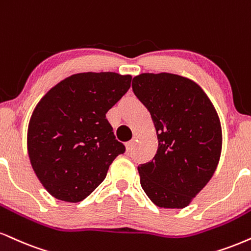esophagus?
<instances>
[{
    "instance_id": "34e87169",
    "label": "esophagus",
    "mask_w": 251,
    "mask_h": 251,
    "mask_svg": "<svg viewBox=\"0 0 251 251\" xmlns=\"http://www.w3.org/2000/svg\"><path fill=\"white\" fill-rule=\"evenodd\" d=\"M134 143H135V140L133 139V140H129L128 143H126V144H125V146H126V151H127V152H131L132 149H133V145H134Z\"/></svg>"
}]
</instances>
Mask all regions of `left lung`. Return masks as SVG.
I'll list each match as a JSON object with an SVG mask.
<instances>
[{
    "instance_id": "obj_1",
    "label": "left lung",
    "mask_w": 251,
    "mask_h": 251,
    "mask_svg": "<svg viewBox=\"0 0 251 251\" xmlns=\"http://www.w3.org/2000/svg\"><path fill=\"white\" fill-rule=\"evenodd\" d=\"M132 90L151 113L159 143L154 158L139 165L141 187L158 207L185 208L219 164V116L203 90L177 75L141 74Z\"/></svg>"
}]
</instances>
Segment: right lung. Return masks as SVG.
Listing matches in <instances>:
<instances>
[{
  "instance_id": "1",
  "label": "right lung",
  "mask_w": 251,
  "mask_h": 251,
  "mask_svg": "<svg viewBox=\"0 0 251 251\" xmlns=\"http://www.w3.org/2000/svg\"><path fill=\"white\" fill-rule=\"evenodd\" d=\"M131 80L129 75L116 72L72 75L35 107L28 128L30 162L56 199L84 200L104 181L113 160L125 153L106 112L128 91Z\"/></svg>"
}]
</instances>
